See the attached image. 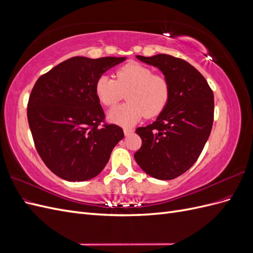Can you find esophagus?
Returning a JSON list of instances; mask_svg holds the SVG:
<instances>
[{"label":"esophagus","instance_id":"34e87169","mask_svg":"<svg viewBox=\"0 0 253 253\" xmlns=\"http://www.w3.org/2000/svg\"><path fill=\"white\" fill-rule=\"evenodd\" d=\"M124 132H125V135H126V136H128V135H131L134 131H133V128L125 127V128H124Z\"/></svg>","mask_w":253,"mask_h":253}]
</instances>
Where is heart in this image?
<instances>
[{
	"instance_id": "heart-1",
	"label": "heart",
	"mask_w": 253,
	"mask_h": 253,
	"mask_svg": "<svg viewBox=\"0 0 253 253\" xmlns=\"http://www.w3.org/2000/svg\"><path fill=\"white\" fill-rule=\"evenodd\" d=\"M116 79L101 76L96 82V95L103 105L114 106L126 96L127 102L109 113V119L120 126H129L144 115L154 117L162 113L170 99V82L165 76L153 73L150 67L128 63L116 71Z\"/></svg>"
}]
</instances>
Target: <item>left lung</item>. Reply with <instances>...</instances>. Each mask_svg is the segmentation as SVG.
<instances>
[{"mask_svg":"<svg viewBox=\"0 0 253 253\" xmlns=\"http://www.w3.org/2000/svg\"><path fill=\"white\" fill-rule=\"evenodd\" d=\"M136 57L163 72L170 82L171 94L156 121L136 129L142 144L134 157L152 177L170 180L194 165L209 138L213 91L204 76L185 60L166 53Z\"/></svg>","mask_w":253,"mask_h":253,"instance_id":"left-lung-1","label":"left lung"}]
</instances>
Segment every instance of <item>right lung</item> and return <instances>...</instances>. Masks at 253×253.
Segmentation results:
<instances>
[{
    "mask_svg": "<svg viewBox=\"0 0 253 253\" xmlns=\"http://www.w3.org/2000/svg\"><path fill=\"white\" fill-rule=\"evenodd\" d=\"M126 57H73L37 80L27 104L36 149L48 169L68 181L94 178L108 164L124 131L101 125L96 82Z\"/></svg>",
    "mask_w": 253,
    "mask_h": 253,
    "instance_id": "obj_1",
    "label": "right lung"
}]
</instances>
